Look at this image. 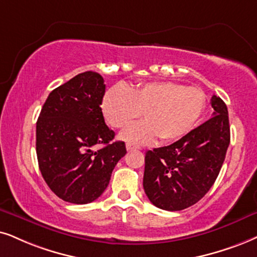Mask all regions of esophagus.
<instances>
[{
	"label": "esophagus",
	"instance_id": "esophagus-1",
	"mask_svg": "<svg viewBox=\"0 0 257 257\" xmlns=\"http://www.w3.org/2000/svg\"><path fill=\"white\" fill-rule=\"evenodd\" d=\"M125 148H126V151H135V149H140V147H138V146H134V145H132V144H126V146H125Z\"/></svg>",
	"mask_w": 257,
	"mask_h": 257
}]
</instances>
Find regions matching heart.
Listing matches in <instances>:
<instances>
[{"label": "heart", "instance_id": "obj_1", "mask_svg": "<svg viewBox=\"0 0 257 257\" xmlns=\"http://www.w3.org/2000/svg\"><path fill=\"white\" fill-rule=\"evenodd\" d=\"M205 93L174 82H152L128 89L117 84L106 91L102 112L113 128H124L145 112L146 121L123 131L119 138L134 144L171 142L186 135L204 111Z\"/></svg>", "mask_w": 257, "mask_h": 257}]
</instances>
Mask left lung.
<instances>
[{"mask_svg": "<svg viewBox=\"0 0 257 257\" xmlns=\"http://www.w3.org/2000/svg\"><path fill=\"white\" fill-rule=\"evenodd\" d=\"M212 117L177 142L146 153L144 188L159 209L180 211L194 205L218 177L230 144L228 108L211 98Z\"/></svg>", "mask_w": 257, "mask_h": 257, "instance_id": "8db88e82", "label": "left lung"}]
</instances>
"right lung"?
<instances>
[{
	"instance_id": "add662e5",
	"label": "right lung",
	"mask_w": 257,
	"mask_h": 257,
	"mask_svg": "<svg viewBox=\"0 0 257 257\" xmlns=\"http://www.w3.org/2000/svg\"><path fill=\"white\" fill-rule=\"evenodd\" d=\"M104 92L103 77L86 71L52 91L39 115V168L48 187L69 203L96 200L126 153L124 142H111L115 133L100 108Z\"/></svg>"
}]
</instances>
